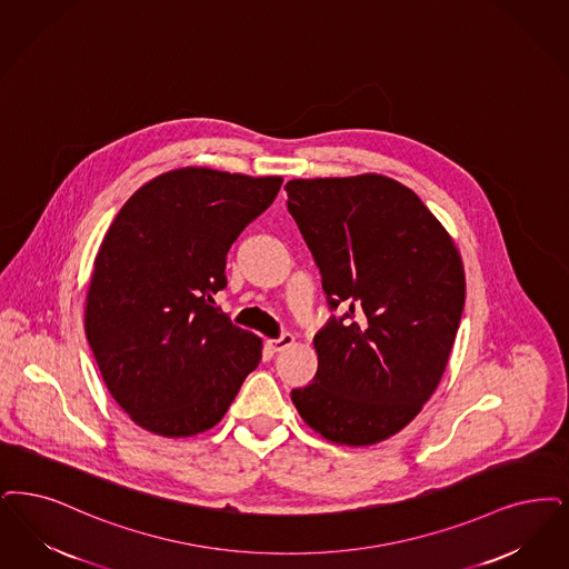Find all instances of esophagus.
<instances>
[{
	"label": "esophagus",
	"mask_w": 569,
	"mask_h": 569,
	"mask_svg": "<svg viewBox=\"0 0 569 569\" xmlns=\"http://www.w3.org/2000/svg\"><path fill=\"white\" fill-rule=\"evenodd\" d=\"M296 339L292 335H283V337H279V339H271V341H267V347L277 353V351H283V349H288V347H292L295 345Z\"/></svg>",
	"instance_id": "34e87169"
}]
</instances>
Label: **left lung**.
<instances>
[{"mask_svg": "<svg viewBox=\"0 0 569 569\" xmlns=\"http://www.w3.org/2000/svg\"><path fill=\"white\" fill-rule=\"evenodd\" d=\"M288 211L313 253L332 311L313 339V383L292 389L309 428L368 447L407 428L453 349L466 274L451 234L400 182L290 180Z\"/></svg>", "mask_w": 569, "mask_h": 569, "instance_id": "left-lung-1", "label": "left lung"}]
</instances>
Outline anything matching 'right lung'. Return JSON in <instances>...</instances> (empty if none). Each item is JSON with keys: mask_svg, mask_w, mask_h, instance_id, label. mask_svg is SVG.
Returning <instances> with one entry per match:
<instances>
[{"mask_svg": "<svg viewBox=\"0 0 569 569\" xmlns=\"http://www.w3.org/2000/svg\"><path fill=\"white\" fill-rule=\"evenodd\" d=\"M281 178L183 167L122 204L94 258L84 330L120 409L148 432L211 430L262 358V341L213 307L227 253Z\"/></svg>", "mask_w": 569, "mask_h": 569, "instance_id": "right-lung-1", "label": "right lung"}]
</instances>
